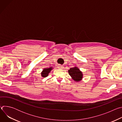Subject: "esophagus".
Segmentation results:
<instances>
[{
    "label": "esophagus",
    "instance_id": "1",
    "mask_svg": "<svg viewBox=\"0 0 122 122\" xmlns=\"http://www.w3.org/2000/svg\"><path fill=\"white\" fill-rule=\"evenodd\" d=\"M58 68H59V69H62L63 68V66L62 65H59L58 66Z\"/></svg>",
    "mask_w": 122,
    "mask_h": 122
}]
</instances>
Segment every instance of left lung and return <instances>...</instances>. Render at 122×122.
Here are the masks:
<instances>
[{"label":"left lung","mask_w":122,"mask_h":122,"mask_svg":"<svg viewBox=\"0 0 122 122\" xmlns=\"http://www.w3.org/2000/svg\"><path fill=\"white\" fill-rule=\"evenodd\" d=\"M68 71L69 74L74 81H78L81 80L82 78V73L77 67H74L73 68H71Z\"/></svg>","instance_id":"1"}]
</instances>
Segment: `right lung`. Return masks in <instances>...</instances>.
<instances>
[{
  "instance_id": "right-lung-1",
  "label": "right lung",
  "mask_w": 122,
  "mask_h": 122,
  "mask_svg": "<svg viewBox=\"0 0 122 122\" xmlns=\"http://www.w3.org/2000/svg\"><path fill=\"white\" fill-rule=\"evenodd\" d=\"M51 67H50V68H45V69H44L43 71L41 72V76L43 77H46L48 76V74H49V73L51 71Z\"/></svg>"
}]
</instances>
